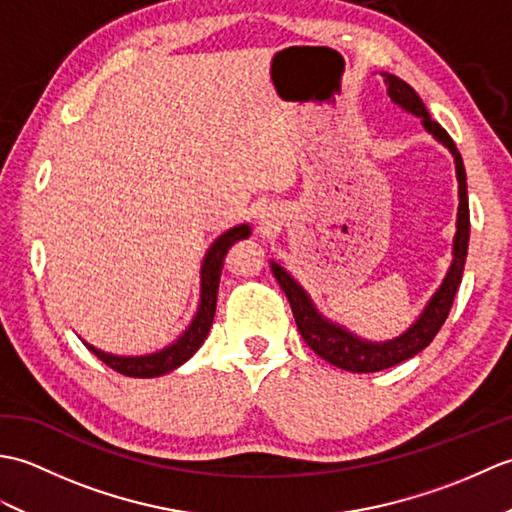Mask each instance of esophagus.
<instances>
[{"label": "esophagus", "instance_id": "esophagus-1", "mask_svg": "<svg viewBox=\"0 0 512 512\" xmlns=\"http://www.w3.org/2000/svg\"><path fill=\"white\" fill-rule=\"evenodd\" d=\"M259 224H262L264 228H273L277 224V215L273 211H262L259 213Z\"/></svg>", "mask_w": 512, "mask_h": 512}]
</instances>
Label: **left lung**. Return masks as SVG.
<instances>
[{
	"label": "left lung",
	"instance_id": "obj_1",
	"mask_svg": "<svg viewBox=\"0 0 512 512\" xmlns=\"http://www.w3.org/2000/svg\"><path fill=\"white\" fill-rule=\"evenodd\" d=\"M383 76L387 83L389 99L396 105H400L405 112H411L413 116L422 118L424 129H427L438 143L447 147L455 160V173H458V184H460L458 231H455V237H453V264L449 268L447 277H444L442 286L436 290V295L431 297L427 308L422 310L416 323H413L405 334H400L396 339L385 341V343H374V341H365L352 332H347L339 323H332L330 319H325L323 314L314 308L308 292L303 290L279 264L270 262L275 279L279 281L281 290L286 292V297L290 301V308H292V314H295L297 328L303 336V341H306L310 345V350L314 354H319L323 361H328L330 365L341 367L345 372H354V374H369V372H380V369L394 367L402 361H407V358L416 356L433 341V336L440 332L444 321H447L455 292L460 288L466 250H469V235H471L466 171H464V162L458 147H455L453 138L447 134V129H442V125L429 116L427 107H424L422 99L409 83L398 79L394 74L383 72Z\"/></svg>",
	"mask_w": 512,
	"mask_h": 512
}]
</instances>
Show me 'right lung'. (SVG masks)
<instances>
[{
  "label": "right lung",
  "instance_id": "obj_1",
  "mask_svg": "<svg viewBox=\"0 0 512 512\" xmlns=\"http://www.w3.org/2000/svg\"><path fill=\"white\" fill-rule=\"evenodd\" d=\"M248 235H250L248 224L233 226L217 237L211 244V248L206 250L202 270H200V306L189 328L182 332V336H178V341L167 345L165 350L145 354V356H116V354L96 350L94 345L85 343L88 345V350L94 356H99L107 367L114 369V372L123 376H132V378L162 376V374H169L171 369L180 367L182 363H187L189 358L200 350L206 334L211 330V323L215 317L217 288H220V275H222L224 257L228 253V248H231L235 242H239V239H246Z\"/></svg>",
  "mask_w": 512,
  "mask_h": 512
}]
</instances>
